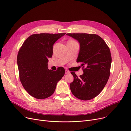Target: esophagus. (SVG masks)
<instances>
[{"label": "esophagus", "mask_w": 131, "mask_h": 131, "mask_svg": "<svg viewBox=\"0 0 131 131\" xmlns=\"http://www.w3.org/2000/svg\"><path fill=\"white\" fill-rule=\"evenodd\" d=\"M70 72L69 71L67 70H65V74H70Z\"/></svg>", "instance_id": "esophagus-1"}]
</instances>
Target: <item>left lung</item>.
Listing matches in <instances>:
<instances>
[{
    "label": "left lung",
    "instance_id": "8db88e82",
    "mask_svg": "<svg viewBox=\"0 0 131 131\" xmlns=\"http://www.w3.org/2000/svg\"><path fill=\"white\" fill-rule=\"evenodd\" d=\"M79 42L77 62H81L84 73L79 77L71 72L73 81L70 85L76 98L89 100L101 92L108 80L112 58L110 48L100 36L94 34L67 33Z\"/></svg>",
    "mask_w": 131,
    "mask_h": 131
}]
</instances>
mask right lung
I'll use <instances>...</instances> for the list:
<instances>
[{
	"label": "right lung",
	"mask_w": 131,
	"mask_h": 131,
	"mask_svg": "<svg viewBox=\"0 0 131 131\" xmlns=\"http://www.w3.org/2000/svg\"><path fill=\"white\" fill-rule=\"evenodd\" d=\"M65 33L34 34L24 42L17 56L19 78L24 88L33 97L43 99L54 92L57 83L65 74L60 67L48 70V58L53 54V45Z\"/></svg>",
	"instance_id": "obj_1"
}]
</instances>
